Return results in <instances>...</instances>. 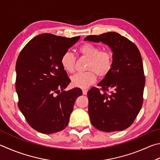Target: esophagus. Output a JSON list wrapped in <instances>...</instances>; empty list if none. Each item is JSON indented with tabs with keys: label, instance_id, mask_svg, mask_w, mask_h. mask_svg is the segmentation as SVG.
Segmentation results:
<instances>
[{
	"label": "esophagus",
	"instance_id": "1",
	"mask_svg": "<svg viewBox=\"0 0 160 160\" xmlns=\"http://www.w3.org/2000/svg\"><path fill=\"white\" fill-rule=\"evenodd\" d=\"M82 94H83L84 95H86L87 94H88V90L85 89H82Z\"/></svg>",
	"mask_w": 160,
	"mask_h": 160
}]
</instances>
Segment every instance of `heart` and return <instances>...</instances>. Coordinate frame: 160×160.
Segmentation results:
<instances>
[{
	"instance_id": "b5f03b06",
	"label": "heart",
	"mask_w": 160,
	"mask_h": 160,
	"mask_svg": "<svg viewBox=\"0 0 160 160\" xmlns=\"http://www.w3.org/2000/svg\"><path fill=\"white\" fill-rule=\"evenodd\" d=\"M81 56L88 59L86 70L83 73H78L71 78L72 85L80 88H87L97 80V75L104 78L109 74L114 64L112 52L106 49L101 50L100 47L92 43H84L78 49ZM75 59L71 52L66 51L61 58V64L68 73L75 71Z\"/></svg>"
}]
</instances>
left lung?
Returning <instances> with one entry per match:
<instances>
[{"label":"left lung","instance_id":"obj_1","mask_svg":"<svg viewBox=\"0 0 160 160\" xmlns=\"http://www.w3.org/2000/svg\"><path fill=\"white\" fill-rule=\"evenodd\" d=\"M85 40L105 43L114 56L112 70L98 84L101 89L93 87L88 92L91 123L106 132L126 129L143 105L146 78L140 52L133 42L115 32L88 36Z\"/></svg>","mask_w":160,"mask_h":160}]
</instances>
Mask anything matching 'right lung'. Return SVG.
I'll use <instances>...</instances> for the list:
<instances>
[{
	"label": "right lung",
	"instance_id": "obj_1",
	"mask_svg": "<svg viewBox=\"0 0 160 160\" xmlns=\"http://www.w3.org/2000/svg\"><path fill=\"white\" fill-rule=\"evenodd\" d=\"M43 33L31 39L16 63L18 107L28 124L50 134L68 125L80 88L64 89L71 82L61 64L62 54L80 39Z\"/></svg>",
	"mask_w": 160,
	"mask_h": 160
}]
</instances>
